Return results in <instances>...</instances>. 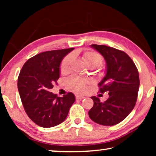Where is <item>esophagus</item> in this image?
Listing matches in <instances>:
<instances>
[{
	"instance_id": "obj_1",
	"label": "esophagus",
	"mask_w": 156,
	"mask_h": 156,
	"mask_svg": "<svg viewBox=\"0 0 156 156\" xmlns=\"http://www.w3.org/2000/svg\"><path fill=\"white\" fill-rule=\"evenodd\" d=\"M84 98V97L81 96V95H76V100H82Z\"/></svg>"
}]
</instances>
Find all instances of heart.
Here are the masks:
<instances>
[{
  "label": "heart",
  "mask_w": 156,
  "mask_h": 156,
  "mask_svg": "<svg viewBox=\"0 0 156 156\" xmlns=\"http://www.w3.org/2000/svg\"><path fill=\"white\" fill-rule=\"evenodd\" d=\"M84 59L88 66L91 67H98L102 63V58L99 54L94 51H87L84 54ZM73 56L69 54L64 58L60 64V72L65 73L69 69ZM69 86L77 91H84L86 89V83L83 79L78 77H72L68 80Z\"/></svg>",
  "instance_id": "obj_1"
}]
</instances>
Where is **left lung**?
<instances>
[{
  "label": "left lung",
  "instance_id": "obj_1",
  "mask_svg": "<svg viewBox=\"0 0 156 156\" xmlns=\"http://www.w3.org/2000/svg\"><path fill=\"white\" fill-rule=\"evenodd\" d=\"M106 61V75L98 84L99 92H109L104 102L92 96L94 106L89 111V118L99 125L113 126L126 118L135 107L140 79L138 69L125 51L106 45L91 44Z\"/></svg>",
  "mask_w": 156,
  "mask_h": 156
}]
</instances>
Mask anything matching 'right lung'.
<instances>
[{
	"label": "right lung",
	"mask_w": 156,
	"mask_h": 156,
	"mask_svg": "<svg viewBox=\"0 0 156 156\" xmlns=\"http://www.w3.org/2000/svg\"><path fill=\"white\" fill-rule=\"evenodd\" d=\"M74 48L40 53L26 62L18 78V89L26 113L37 125L53 127L64 121L75 96L69 92L58 97L50 92L60 78V65Z\"/></svg>",
	"instance_id": "right-lung-1"
}]
</instances>
